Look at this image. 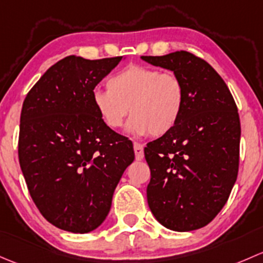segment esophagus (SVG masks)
I'll return each mask as SVG.
<instances>
[{"label": "esophagus", "mask_w": 263, "mask_h": 263, "mask_svg": "<svg viewBox=\"0 0 263 263\" xmlns=\"http://www.w3.org/2000/svg\"><path fill=\"white\" fill-rule=\"evenodd\" d=\"M134 153L137 161H142L144 158V148H143L140 143H134Z\"/></svg>", "instance_id": "1"}]
</instances>
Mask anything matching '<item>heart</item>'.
<instances>
[{"label": "heart", "instance_id": "obj_1", "mask_svg": "<svg viewBox=\"0 0 263 263\" xmlns=\"http://www.w3.org/2000/svg\"><path fill=\"white\" fill-rule=\"evenodd\" d=\"M185 97L178 76L132 64L109 78L107 90H95L92 102L107 128L119 129L130 112L126 133L162 137L180 121Z\"/></svg>", "mask_w": 263, "mask_h": 263}]
</instances>
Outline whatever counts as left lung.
Instances as JSON below:
<instances>
[{
  "instance_id": "1",
  "label": "left lung",
  "mask_w": 263,
  "mask_h": 263,
  "mask_svg": "<svg viewBox=\"0 0 263 263\" xmlns=\"http://www.w3.org/2000/svg\"><path fill=\"white\" fill-rule=\"evenodd\" d=\"M140 58L178 76L186 96L177 125L144 148L151 168L148 205L171 231L202 228L223 209L237 180V105L218 72L194 54L182 50Z\"/></svg>"
}]
</instances>
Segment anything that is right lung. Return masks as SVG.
Returning a JSON list of instances; mask_svg holds the SVG:
<instances>
[{
    "label": "right lung",
    "mask_w": 263,
    "mask_h": 263,
    "mask_svg": "<svg viewBox=\"0 0 263 263\" xmlns=\"http://www.w3.org/2000/svg\"><path fill=\"white\" fill-rule=\"evenodd\" d=\"M123 59L66 57L40 77L23 104L21 171L39 212L63 231L99 228L134 161L130 140L107 128L92 102L97 83Z\"/></svg>",
    "instance_id": "obj_1"
}]
</instances>
